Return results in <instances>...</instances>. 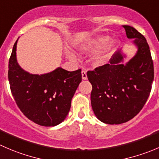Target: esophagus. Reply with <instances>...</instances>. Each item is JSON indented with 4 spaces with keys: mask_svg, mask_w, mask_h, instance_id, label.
<instances>
[{
    "mask_svg": "<svg viewBox=\"0 0 159 159\" xmlns=\"http://www.w3.org/2000/svg\"><path fill=\"white\" fill-rule=\"evenodd\" d=\"M81 75H82V79L83 80H86L87 79V71L85 70H82L81 71Z\"/></svg>",
    "mask_w": 159,
    "mask_h": 159,
    "instance_id": "obj_1",
    "label": "esophagus"
}]
</instances>
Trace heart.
I'll return each instance as SVG.
<instances>
[{
	"instance_id": "b5f03b06",
	"label": "heart",
	"mask_w": 159,
	"mask_h": 159,
	"mask_svg": "<svg viewBox=\"0 0 159 159\" xmlns=\"http://www.w3.org/2000/svg\"><path fill=\"white\" fill-rule=\"evenodd\" d=\"M118 41L116 39L110 41L109 35H102L92 39V40L82 44L79 47L80 51L84 53H94L105 49L104 53L98 56L95 59L97 64H102L106 61L109 55L116 47Z\"/></svg>"
}]
</instances>
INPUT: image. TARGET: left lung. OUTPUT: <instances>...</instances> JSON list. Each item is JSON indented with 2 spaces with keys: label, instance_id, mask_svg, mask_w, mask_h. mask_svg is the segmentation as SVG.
<instances>
[{
  "label": "left lung",
  "instance_id": "left-lung-1",
  "mask_svg": "<svg viewBox=\"0 0 159 159\" xmlns=\"http://www.w3.org/2000/svg\"><path fill=\"white\" fill-rule=\"evenodd\" d=\"M128 39L138 47L136 55L126 64L120 51L109 64L89 70L92 85L91 103L97 118L107 124H120L133 119L144 107L152 90L154 65L146 39L130 25H123Z\"/></svg>",
  "mask_w": 159,
  "mask_h": 159
}]
</instances>
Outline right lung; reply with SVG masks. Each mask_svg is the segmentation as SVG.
I'll list each match as a JSON object with an SVG mask.
<instances>
[{"instance_id":"add662e5","label":"right lung","mask_w":159,"mask_h":159,"mask_svg":"<svg viewBox=\"0 0 159 159\" xmlns=\"http://www.w3.org/2000/svg\"><path fill=\"white\" fill-rule=\"evenodd\" d=\"M15 43L8 64V81L17 106L29 120L45 127L64 120L71 99L81 81V70L68 71L58 67L50 73L32 75L17 62Z\"/></svg>"}]
</instances>
